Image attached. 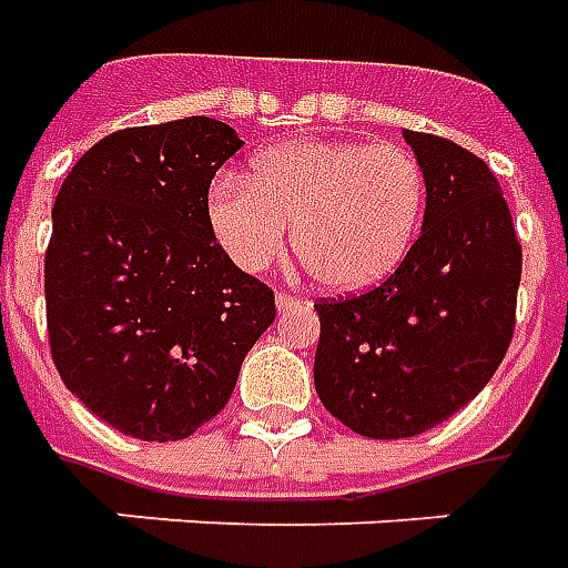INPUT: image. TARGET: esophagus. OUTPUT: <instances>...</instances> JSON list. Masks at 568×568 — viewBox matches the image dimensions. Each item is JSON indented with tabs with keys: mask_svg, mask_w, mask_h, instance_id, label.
I'll use <instances>...</instances> for the list:
<instances>
[{
	"mask_svg": "<svg viewBox=\"0 0 568 568\" xmlns=\"http://www.w3.org/2000/svg\"><path fill=\"white\" fill-rule=\"evenodd\" d=\"M275 305H277V312L284 315V312H293V308H300V296H293V293H277L275 296Z\"/></svg>",
	"mask_w": 568,
	"mask_h": 568,
	"instance_id": "1",
	"label": "esophagus"
}]
</instances>
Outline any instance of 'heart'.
<instances>
[{"label":"heart","mask_w":568,"mask_h":568,"mask_svg":"<svg viewBox=\"0 0 568 568\" xmlns=\"http://www.w3.org/2000/svg\"><path fill=\"white\" fill-rule=\"evenodd\" d=\"M425 171L404 146L308 140L263 152L253 176H220L207 216L244 272L277 263L287 244L321 287L364 291L392 275L425 211Z\"/></svg>","instance_id":"heart-1"}]
</instances>
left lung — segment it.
Returning a JSON list of instances; mask_svg holds the SVG:
<instances>
[{
  "label": "left lung",
  "instance_id": "obj_1",
  "mask_svg": "<svg viewBox=\"0 0 568 568\" xmlns=\"http://www.w3.org/2000/svg\"><path fill=\"white\" fill-rule=\"evenodd\" d=\"M425 171L422 235L379 287L315 303V388L376 440L437 428L508 352L523 251L496 174L453 140L404 131Z\"/></svg>",
  "mask_w": 568,
  "mask_h": 568
}]
</instances>
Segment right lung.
<instances>
[{"instance_id":"obj_1","label":"right lung","mask_w":568,"mask_h":568,"mask_svg":"<svg viewBox=\"0 0 568 568\" xmlns=\"http://www.w3.org/2000/svg\"><path fill=\"white\" fill-rule=\"evenodd\" d=\"M241 146L207 115L124 128L60 186L45 253L51 357L115 432L159 444L199 432L275 321V293L229 260L207 216L213 174Z\"/></svg>"}]
</instances>
